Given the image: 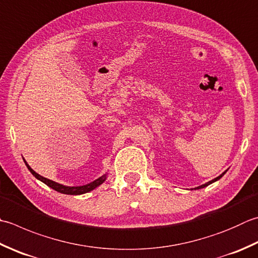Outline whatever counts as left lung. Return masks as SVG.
<instances>
[{"label": "left lung", "instance_id": "1", "mask_svg": "<svg viewBox=\"0 0 258 258\" xmlns=\"http://www.w3.org/2000/svg\"><path fill=\"white\" fill-rule=\"evenodd\" d=\"M227 172V170L225 171V172L224 173H221L219 176H217V178L216 179H214V180H211V181H209V182H207V183H205V184H203V185H199V186H197V188L196 189H201V188H205V186H207V185H209V184H211V183H213V182H215V181H217V180H219L220 178H221V176H223L225 173Z\"/></svg>", "mask_w": 258, "mask_h": 258}]
</instances>
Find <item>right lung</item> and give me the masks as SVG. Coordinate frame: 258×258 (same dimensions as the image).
Masks as SVG:
<instances>
[{"mask_svg":"<svg viewBox=\"0 0 258 258\" xmlns=\"http://www.w3.org/2000/svg\"><path fill=\"white\" fill-rule=\"evenodd\" d=\"M24 163H25V165H27V168L29 169L30 172H31L38 180L42 181L44 184H47L48 186H50V188H52L53 190L58 191V192L64 194V195H83V194H87V192H89V191H92L95 188H97V186L102 184L104 181L106 180V178H107V174H104V175L100 176V178L96 179L95 181H93V182H90L88 184L79 185V186H68V185H63V184L57 183V182H54V181H52V180H49L47 178H44V176L38 174L37 172H35V171H33L31 169V166H30L27 163V161H25V160H24Z\"/></svg>","mask_w":258,"mask_h":258,"instance_id":"right-lung-1","label":"right lung"}]
</instances>
